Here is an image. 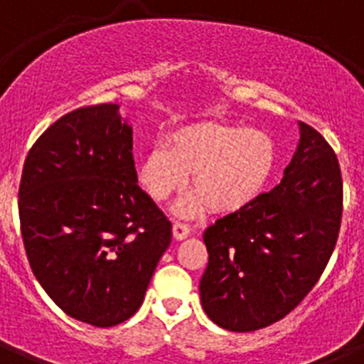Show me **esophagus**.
<instances>
[{
    "label": "esophagus",
    "instance_id": "34e87169",
    "mask_svg": "<svg viewBox=\"0 0 364 364\" xmlns=\"http://www.w3.org/2000/svg\"><path fill=\"white\" fill-rule=\"evenodd\" d=\"M189 235H191V228H189L188 224H184V222H175V224H173V237H175L176 240L186 239Z\"/></svg>",
    "mask_w": 364,
    "mask_h": 364
}]
</instances>
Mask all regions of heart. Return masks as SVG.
<instances>
[{"instance_id":"b5f03b06","label":"heart","mask_w":364,"mask_h":364,"mask_svg":"<svg viewBox=\"0 0 364 364\" xmlns=\"http://www.w3.org/2000/svg\"><path fill=\"white\" fill-rule=\"evenodd\" d=\"M277 160L268 133L246 125L195 124L175 131L167 147H151L138 164V180L153 200L182 188L188 173L195 189L176 204L182 215L210 205L217 213L240 210L260 193Z\"/></svg>"}]
</instances>
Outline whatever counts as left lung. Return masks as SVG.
I'll return each instance as SVG.
<instances>
[{"label": "left lung", "instance_id": "obj_1", "mask_svg": "<svg viewBox=\"0 0 364 364\" xmlns=\"http://www.w3.org/2000/svg\"><path fill=\"white\" fill-rule=\"evenodd\" d=\"M301 140L281 184L204 231L210 262L202 308L230 332H253L290 314L315 286L337 242L343 178L330 144L299 122Z\"/></svg>", "mask_w": 364, "mask_h": 364}]
</instances>
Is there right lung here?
Masks as SVG:
<instances>
[{
    "label": "right lung",
    "instance_id": "obj_1",
    "mask_svg": "<svg viewBox=\"0 0 364 364\" xmlns=\"http://www.w3.org/2000/svg\"><path fill=\"white\" fill-rule=\"evenodd\" d=\"M120 105L76 109L28 151L19 224L32 273L69 317L98 328L136 314L171 222L136 184Z\"/></svg>",
    "mask_w": 364,
    "mask_h": 364
}]
</instances>
